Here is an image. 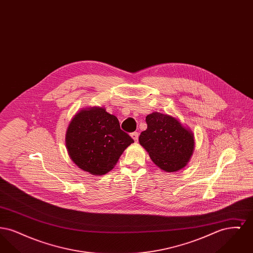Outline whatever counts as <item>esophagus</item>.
Masks as SVG:
<instances>
[{
	"label": "esophagus",
	"mask_w": 253,
	"mask_h": 253,
	"mask_svg": "<svg viewBox=\"0 0 253 253\" xmlns=\"http://www.w3.org/2000/svg\"><path fill=\"white\" fill-rule=\"evenodd\" d=\"M131 136H132V139L134 140V142L138 141V132H132V133H131Z\"/></svg>",
	"instance_id": "34e87169"
}]
</instances>
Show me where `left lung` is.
<instances>
[{
  "label": "left lung",
  "instance_id": "8db88e82",
  "mask_svg": "<svg viewBox=\"0 0 253 253\" xmlns=\"http://www.w3.org/2000/svg\"><path fill=\"white\" fill-rule=\"evenodd\" d=\"M147 129L139 135V144L152 161L166 172L185 168L193 156L194 135L172 116L154 112L146 117Z\"/></svg>",
  "mask_w": 253,
  "mask_h": 253
}]
</instances>
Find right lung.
Returning a JSON list of instances; mask_svg holds the SVG:
<instances>
[{
	"mask_svg": "<svg viewBox=\"0 0 253 253\" xmlns=\"http://www.w3.org/2000/svg\"><path fill=\"white\" fill-rule=\"evenodd\" d=\"M132 142L131 136L121 130L118 118L99 106L79 111L65 134L67 152L73 162L93 175L109 172Z\"/></svg>",
	"mask_w": 253,
	"mask_h": 253,
	"instance_id": "right-lung-1",
	"label": "right lung"
}]
</instances>
